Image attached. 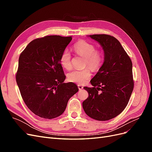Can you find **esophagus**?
Returning <instances> with one entry per match:
<instances>
[{"instance_id": "1", "label": "esophagus", "mask_w": 152, "mask_h": 152, "mask_svg": "<svg viewBox=\"0 0 152 152\" xmlns=\"http://www.w3.org/2000/svg\"><path fill=\"white\" fill-rule=\"evenodd\" d=\"M77 86H78V88H79V89L80 91L82 90V89H83V86H82L80 85V84H79Z\"/></svg>"}]
</instances>
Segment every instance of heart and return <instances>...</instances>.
<instances>
[{"label": "heart", "instance_id": "b5f03b06", "mask_svg": "<svg viewBox=\"0 0 152 152\" xmlns=\"http://www.w3.org/2000/svg\"><path fill=\"white\" fill-rule=\"evenodd\" d=\"M73 50L79 56L84 58V66H88L92 70H98L103 61V55L99 50H96V46L86 40H79L73 45ZM59 63L61 66L66 70L70 69L71 54L66 49L63 50L59 58ZM91 73L89 68L83 70H73L67 74L68 80L77 84H84L89 79Z\"/></svg>", "mask_w": 152, "mask_h": 152}]
</instances>
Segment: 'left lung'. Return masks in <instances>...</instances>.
Wrapping results in <instances>:
<instances>
[{"label":"left lung","mask_w":152,"mask_h":152,"mask_svg":"<svg viewBox=\"0 0 152 152\" xmlns=\"http://www.w3.org/2000/svg\"><path fill=\"white\" fill-rule=\"evenodd\" d=\"M101 45L104 62L91 80L93 87H84L89 97L82 103L86 113L99 121L110 120L125 109L134 87L132 64L120 42L113 36H89Z\"/></svg>","instance_id":"left-lung-1"}]
</instances>
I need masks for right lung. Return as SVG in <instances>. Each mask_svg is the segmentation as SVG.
Here are the masks:
<instances>
[{
    "label": "right lung",
    "mask_w": 152,
    "mask_h": 152,
    "mask_svg": "<svg viewBox=\"0 0 152 152\" xmlns=\"http://www.w3.org/2000/svg\"><path fill=\"white\" fill-rule=\"evenodd\" d=\"M71 37L50 35L30 42L19 58L16 75L21 97L31 111L51 119L65 112L69 99L79 89L66 76L59 63L60 55Z\"/></svg>",
    "instance_id": "1"
}]
</instances>
